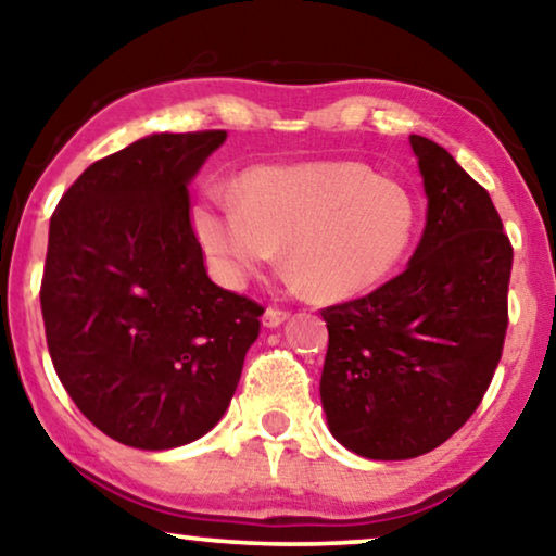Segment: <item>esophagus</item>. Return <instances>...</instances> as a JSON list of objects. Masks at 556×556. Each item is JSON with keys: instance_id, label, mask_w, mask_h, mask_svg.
I'll return each instance as SVG.
<instances>
[{"instance_id": "esophagus-1", "label": "esophagus", "mask_w": 556, "mask_h": 556, "mask_svg": "<svg viewBox=\"0 0 556 556\" xmlns=\"http://www.w3.org/2000/svg\"><path fill=\"white\" fill-rule=\"evenodd\" d=\"M286 318H288L286 308L270 306V308H265V314H263V326H268V329H276V326L283 324Z\"/></svg>"}]
</instances>
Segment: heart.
Instances as JSON below:
<instances>
[{"instance_id": "1", "label": "heart", "mask_w": 556, "mask_h": 556, "mask_svg": "<svg viewBox=\"0 0 556 556\" xmlns=\"http://www.w3.org/2000/svg\"><path fill=\"white\" fill-rule=\"evenodd\" d=\"M192 225L219 283L245 286L286 245L303 283L318 299L341 301L400 268L415 240L417 204L405 185L364 164L255 166L240 177L238 197L204 194Z\"/></svg>"}]
</instances>
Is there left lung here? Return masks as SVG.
I'll list each match as a JSON object with an SVG mask.
<instances>
[{
    "label": "left lung",
    "mask_w": 556,
    "mask_h": 556,
    "mask_svg": "<svg viewBox=\"0 0 556 556\" xmlns=\"http://www.w3.org/2000/svg\"><path fill=\"white\" fill-rule=\"evenodd\" d=\"M428 217L397 278L321 311L331 435L371 460H407L458 432L489 390L508 329L514 248L491 197L435 141L409 136Z\"/></svg>",
    "instance_id": "obj_1"
}]
</instances>
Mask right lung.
I'll return each mask as SVG.
<instances>
[{
	"label": "right lung",
	"mask_w": 556,
	"mask_h": 556,
	"mask_svg": "<svg viewBox=\"0 0 556 556\" xmlns=\"http://www.w3.org/2000/svg\"><path fill=\"white\" fill-rule=\"evenodd\" d=\"M225 131L154 134L90 164L50 217L40 286L60 382L98 430L169 451L219 422L261 303L215 286L187 185Z\"/></svg>",
	"instance_id": "right-lung-1"
}]
</instances>
